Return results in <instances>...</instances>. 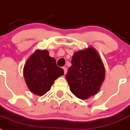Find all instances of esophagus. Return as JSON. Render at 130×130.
<instances>
[{
    "mask_svg": "<svg viewBox=\"0 0 130 130\" xmlns=\"http://www.w3.org/2000/svg\"><path fill=\"white\" fill-rule=\"evenodd\" d=\"M63 69H64V74H66V73H67V72H68V70H67V68H66V67H64V68H63Z\"/></svg>",
    "mask_w": 130,
    "mask_h": 130,
    "instance_id": "obj_1",
    "label": "esophagus"
}]
</instances>
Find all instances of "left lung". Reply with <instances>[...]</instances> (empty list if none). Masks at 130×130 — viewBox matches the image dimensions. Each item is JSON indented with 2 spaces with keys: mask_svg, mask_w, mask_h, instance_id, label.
Returning <instances> with one entry per match:
<instances>
[{
  "mask_svg": "<svg viewBox=\"0 0 130 130\" xmlns=\"http://www.w3.org/2000/svg\"><path fill=\"white\" fill-rule=\"evenodd\" d=\"M71 63L66 75L71 92L81 100L97 94L105 79V68L96 50L89 47L75 53Z\"/></svg>",
  "mask_w": 130,
  "mask_h": 130,
  "instance_id": "8db88e82",
  "label": "left lung"
}]
</instances>
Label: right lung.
Returning a JSON list of instances; mask_svg holds the SVG:
<instances>
[{
	"instance_id": "add662e5",
	"label": "right lung",
	"mask_w": 130,
	"mask_h": 130,
	"mask_svg": "<svg viewBox=\"0 0 130 130\" xmlns=\"http://www.w3.org/2000/svg\"><path fill=\"white\" fill-rule=\"evenodd\" d=\"M64 74V70L57 66L56 60L46 50H37L27 60L23 75L27 87L34 94H46L58 77Z\"/></svg>"
}]
</instances>
